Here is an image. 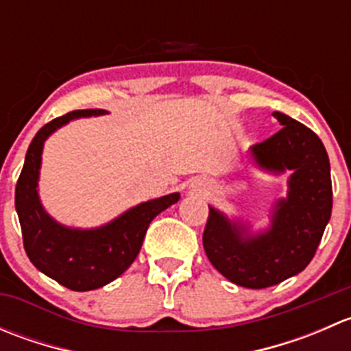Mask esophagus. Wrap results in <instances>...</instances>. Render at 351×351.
Listing matches in <instances>:
<instances>
[{
	"instance_id": "1",
	"label": "esophagus",
	"mask_w": 351,
	"mask_h": 351,
	"mask_svg": "<svg viewBox=\"0 0 351 351\" xmlns=\"http://www.w3.org/2000/svg\"><path fill=\"white\" fill-rule=\"evenodd\" d=\"M208 186V183L202 182V180H195V182L192 183V189L195 190V192H202V190H205Z\"/></svg>"
}]
</instances>
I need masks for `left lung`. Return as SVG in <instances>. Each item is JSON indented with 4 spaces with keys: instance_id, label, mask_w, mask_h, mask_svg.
<instances>
[{
    "instance_id": "obj_1",
    "label": "left lung",
    "mask_w": 351,
    "mask_h": 351,
    "mask_svg": "<svg viewBox=\"0 0 351 351\" xmlns=\"http://www.w3.org/2000/svg\"><path fill=\"white\" fill-rule=\"evenodd\" d=\"M274 117L284 127L251 146L254 162L265 171L292 169L289 193L275 204L270 229L253 236L243 224L208 207L202 238L215 270L246 289H267L302 271L316 254L331 217V173L323 143L285 113L274 112Z\"/></svg>"
}]
</instances>
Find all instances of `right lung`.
<instances>
[{"label": "right lung", "mask_w": 351, "mask_h": 351, "mask_svg": "<svg viewBox=\"0 0 351 351\" xmlns=\"http://www.w3.org/2000/svg\"><path fill=\"white\" fill-rule=\"evenodd\" d=\"M104 113L98 108L74 110L45 123L28 146L15 189L27 256L37 270L76 292L100 289L120 277L139 254L151 221L180 200V193H169L143 202L97 229L66 228L44 210L37 182L45 139L69 120Z\"/></svg>", "instance_id": "obj_1"}]
</instances>
